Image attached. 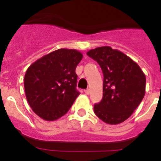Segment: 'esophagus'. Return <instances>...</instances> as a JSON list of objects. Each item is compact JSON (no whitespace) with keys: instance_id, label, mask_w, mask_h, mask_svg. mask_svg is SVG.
<instances>
[{"instance_id":"34e87169","label":"esophagus","mask_w":161,"mask_h":161,"mask_svg":"<svg viewBox=\"0 0 161 161\" xmlns=\"http://www.w3.org/2000/svg\"><path fill=\"white\" fill-rule=\"evenodd\" d=\"M85 94H87V95H89V93H90V90H89V89H85Z\"/></svg>"}]
</instances>
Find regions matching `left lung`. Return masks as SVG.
Segmentation results:
<instances>
[{"instance_id":"1","label":"left lung","mask_w":161,"mask_h":161,"mask_svg":"<svg viewBox=\"0 0 161 161\" xmlns=\"http://www.w3.org/2000/svg\"><path fill=\"white\" fill-rule=\"evenodd\" d=\"M103 72V97L95 104V114L104 123L116 125L128 119L145 94L146 76L137 63L119 50L100 47L87 52Z\"/></svg>"}]
</instances>
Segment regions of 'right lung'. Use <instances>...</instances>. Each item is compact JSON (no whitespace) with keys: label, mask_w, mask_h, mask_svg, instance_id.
Returning a JSON list of instances; mask_svg holds the SVG:
<instances>
[{"label":"right lung","mask_w":161,"mask_h":161,"mask_svg":"<svg viewBox=\"0 0 161 161\" xmlns=\"http://www.w3.org/2000/svg\"><path fill=\"white\" fill-rule=\"evenodd\" d=\"M83 58L75 49L60 48L38 59L27 68L24 88L32 110L46 121L65 114L80 93L76 68Z\"/></svg>","instance_id":"add662e5"}]
</instances>
